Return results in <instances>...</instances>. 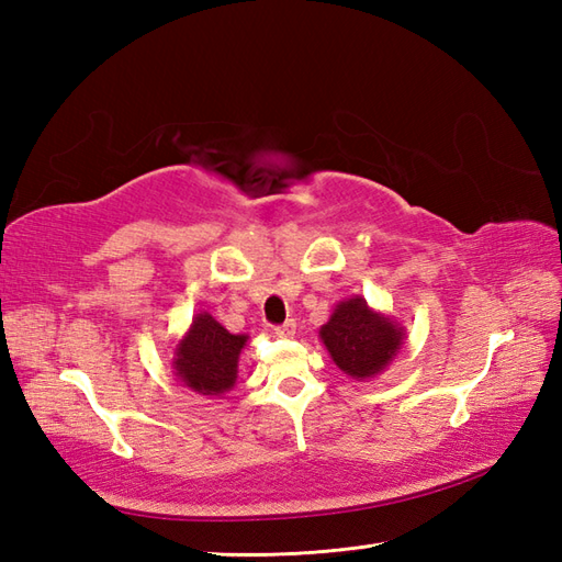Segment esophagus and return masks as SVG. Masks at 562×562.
<instances>
[{
  "label": "esophagus",
  "mask_w": 562,
  "mask_h": 562,
  "mask_svg": "<svg viewBox=\"0 0 562 562\" xmlns=\"http://www.w3.org/2000/svg\"><path fill=\"white\" fill-rule=\"evenodd\" d=\"M272 330H274V336H278V338H292L294 330H296V324L290 318V321H284V324L274 326Z\"/></svg>",
  "instance_id": "esophagus-1"
}]
</instances>
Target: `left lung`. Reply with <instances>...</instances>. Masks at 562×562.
<instances>
[{"instance_id":"obj_1","label":"left lung","mask_w":562,"mask_h":562,"mask_svg":"<svg viewBox=\"0 0 562 562\" xmlns=\"http://www.w3.org/2000/svg\"><path fill=\"white\" fill-rule=\"evenodd\" d=\"M330 360L352 379H372L393 362L403 345V326L369 308L362 296L336 306L318 330Z\"/></svg>"}]
</instances>
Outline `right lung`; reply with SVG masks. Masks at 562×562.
Instances as JSON below:
<instances>
[{"label":"right lung","instance_id":"right-lung-1","mask_svg":"<svg viewBox=\"0 0 562 562\" xmlns=\"http://www.w3.org/2000/svg\"><path fill=\"white\" fill-rule=\"evenodd\" d=\"M248 336H234L207 312L195 314L173 355L176 376L202 396H224L236 384L238 355Z\"/></svg>","mask_w":562,"mask_h":562}]
</instances>
